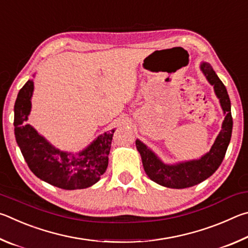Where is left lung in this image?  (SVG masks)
I'll use <instances>...</instances> for the list:
<instances>
[{
  "label": "left lung",
  "mask_w": 248,
  "mask_h": 248,
  "mask_svg": "<svg viewBox=\"0 0 248 248\" xmlns=\"http://www.w3.org/2000/svg\"><path fill=\"white\" fill-rule=\"evenodd\" d=\"M200 70L207 78V81L213 86L215 94L221 105L224 114V120L222 123L221 131L216 138L209 152L196 159H189L167 164L159 158L148 145L139 139L136 140L137 150L139 151L142 164L146 175L161 186L174 189L192 187L209 178L219 169L223 161L226 150L231 141L233 128V119L231 115V102L224 84L217 77L210 63L202 61L200 63Z\"/></svg>",
  "instance_id": "left-lung-1"
}]
</instances>
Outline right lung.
<instances>
[{"instance_id":"add662e5","label":"right lung","mask_w":248,"mask_h":248,"mask_svg":"<svg viewBox=\"0 0 248 248\" xmlns=\"http://www.w3.org/2000/svg\"><path fill=\"white\" fill-rule=\"evenodd\" d=\"M32 93L33 79H28L18 92L14 106L16 142L28 167L37 177L61 189L75 190L93 186L106 171L115 129L99 134L79 152L62 151L27 124Z\"/></svg>"}]
</instances>
